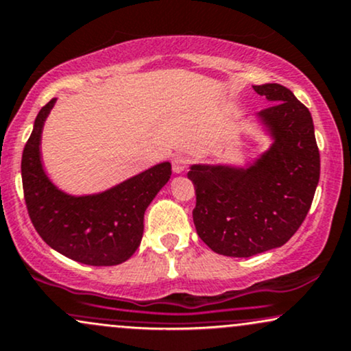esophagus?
Wrapping results in <instances>:
<instances>
[{"label":"esophagus","mask_w":351,"mask_h":351,"mask_svg":"<svg viewBox=\"0 0 351 351\" xmlns=\"http://www.w3.org/2000/svg\"><path fill=\"white\" fill-rule=\"evenodd\" d=\"M171 167H173V171H175V173H183L189 167V158L186 157V155H181V154L175 155Z\"/></svg>","instance_id":"1"}]
</instances>
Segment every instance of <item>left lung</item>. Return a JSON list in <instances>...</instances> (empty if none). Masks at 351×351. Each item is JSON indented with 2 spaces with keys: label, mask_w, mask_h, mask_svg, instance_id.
Masks as SVG:
<instances>
[{
  "label": "left lung",
  "mask_w": 351,
  "mask_h": 351,
  "mask_svg": "<svg viewBox=\"0 0 351 351\" xmlns=\"http://www.w3.org/2000/svg\"><path fill=\"white\" fill-rule=\"evenodd\" d=\"M274 101L260 116L274 143L247 170L191 167L193 221L202 242L226 256H253L281 247L309 213L320 176V155L309 109L278 83L253 86Z\"/></svg>",
  "instance_id": "8db88e82"
}]
</instances>
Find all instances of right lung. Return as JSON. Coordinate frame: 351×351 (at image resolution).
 <instances>
[{"label": "right lung", "instance_id": "right-lung-1", "mask_svg": "<svg viewBox=\"0 0 351 351\" xmlns=\"http://www.w3.org/2000/svg\"><path fill=\"white\" fill-rule=\"evenodd\" d=\"M55 98L37 114L24 145L21 175L26 208L42 240L69 258L91 267H112L134 255L143 234V213L171 176L160 163L96 196L73 197L58 191L40 165L39 143Z\"/></svg>", "mask_w": 351, "mask_h": 351}]
</instances>
